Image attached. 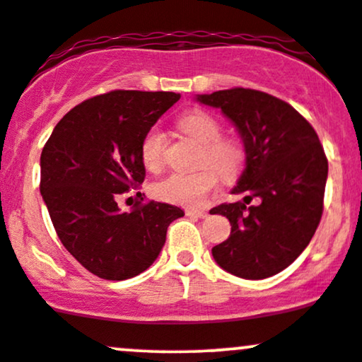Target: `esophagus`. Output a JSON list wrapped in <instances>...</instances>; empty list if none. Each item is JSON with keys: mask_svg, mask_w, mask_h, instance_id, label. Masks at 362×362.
Wrapping results in <instances>:
<instances>
[{"mask_svg": "<svg viewBox=\"0 0 362 362\" xmlns=\"http://www.w3.org/2000/svg\"><path fill=\"white\" fill-rule=\"evenodd\" d=\"M185 214L192 216V218H207V211L202 209H187Z\"/></svg>", "mask_w": 362, "mask_h": 362, "instance_id": "1", "label": "esophagus"}]
</instances>
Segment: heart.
<instances>
[{
  "instance_id": "heart-1",
  "label": "heart",
  "mask_w": 362,
  "mask_h": 362,
  "mask_svg": "<svg viewBox=\"0 0 362 362\" xmlns=\"http://www.w3.org/2000/svg\"><path fill=\"white\" fill-rule=\"evenodd\" d=\"M180 129L202 146L201 163L204 167L195 172H173L158 180L153 192L170 204L199 207L206 202L218 185V175L231 180L240 173L245 163L243 146L235 139H223L219 122L202 110H194L180 119ZM165 136L158 127H151L141 141V160L148 170H158L163 161ZM215 169L213 170L212 168Z\"/></svg>"
}]
</instances>
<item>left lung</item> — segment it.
<instances>
[{"instance_id":"1","label":"left lung","mask_w":362,"mask_h":362,"mask_svg":"<svg viewBox=\"0 0 362 362\" xmlns=\"http://www.w3.org/2000/svg\"><path fill=\"white\" fill-rule=\"evenodd\" d=\"M231 120L245 149V170L231 192L243 201L213 207L231 224L213 247L216 264L243 279L284 271L308 247L323 213L328 161L310 122L289 103L248 88L197 95ZM255 198V206H247Z\"/></svg>"}]
</instances>
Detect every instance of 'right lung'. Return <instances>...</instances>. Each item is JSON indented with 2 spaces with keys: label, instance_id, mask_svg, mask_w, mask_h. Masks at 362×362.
Listing matches in <instances>:
<instances>
[{
  "label": "right lung",
  "instance_id": "right-lung-1",
  "mask_svg": "<svg viewBox=\"0 0 362 362\" xmlns=\"http://www.w3.org/2000/svg\"><path fill=\"white\" fill-rule=\"evenodd\" d=\"M180 95L115 90L85 100L54 127L40 155V194L61 243L86 271L107 281L144 272L160 255L170 223L184 216L167 202L119 195L143 184L141 141ZM143 201V197H141Z\"/></svg>",
  "mask_w": 362,
  "mask_h": 362
}]
</instances>
